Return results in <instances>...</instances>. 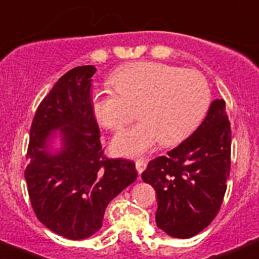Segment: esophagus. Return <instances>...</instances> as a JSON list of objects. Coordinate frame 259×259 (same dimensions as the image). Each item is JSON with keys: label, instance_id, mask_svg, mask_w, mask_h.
Wrapping results in <instances>:
<instances>
[{"label": "esophagus", "instance_id": "esophagus-1", "mask_svg": "<svg viewBox=\"0 0 259 259\" xmlns=\"http://www.w3.org/2000/svg\"><path fill=\"white\" fill-rule=\"evenodd\" d=\"M146 166H147V163L144 161V160H136V170L137 173L142 174L144 171V168H146Z\"/></svg>", "mask_w": 259, "mask_h": 259}]
</instances>
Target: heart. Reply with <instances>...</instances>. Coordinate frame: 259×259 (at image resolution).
<instances>
[{
    "mask_svg": "<svg viewBox=\"0 0 259 259\" xmlns=\"http://www.w3.org/2000/svg\"><path fill=\"white\" fill-rule=\"evenodd\" d=\"M110 83L115 89L92 92L96 120L119 132L136 117V109L142 119L112 140V152L122 157L143 156L160 142L177 144L201 124L211 105L210 85L203 73L168 63H127L112 73Z\"/></svg>",
    "mask_w": 259,
    "mask_h": 259,
    "instance_id": "1",
    "label": "heart"
}]
</instances>
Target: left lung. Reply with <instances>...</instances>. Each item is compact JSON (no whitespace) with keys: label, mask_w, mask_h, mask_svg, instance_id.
<instances>
[{"label":"left lung","mask_w":259,"mask_h":259,"mask_svg":"<svg viewBox=\"0 0 259 259\" xmlns=\"http://www.w3.org/2000/svg\"><path fill=\"white\" fill-rule=\"evenodd\" d=\"M231 166V127L226 102L215 99L197 130L142 173L156 190V224L174 238L201 233L215 218Z\"/></svg>","instance_id":"8db88e82"}]
</instances>
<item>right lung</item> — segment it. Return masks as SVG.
Here are the masks:
<instances>
[{
	"label": "right lung",
	"mask_w": 259,
	"mask_h": 259,
	"mask_svg": "<svg viewBox=\"0 0 259 259\" xmlns=\"http://www.w3.org/2000/svg\"><path fill=\"white\" fill-rule=\"evenodd\" d=\"M93 65L66 72L33 116L26 157L28 194L38 220L68 240L99 231L107 204L137 179L126 159H107L91 105ZM61 146L53 149L55 139Z\"/></svg>",
	"instance_id": "1"
}]
</instances>
